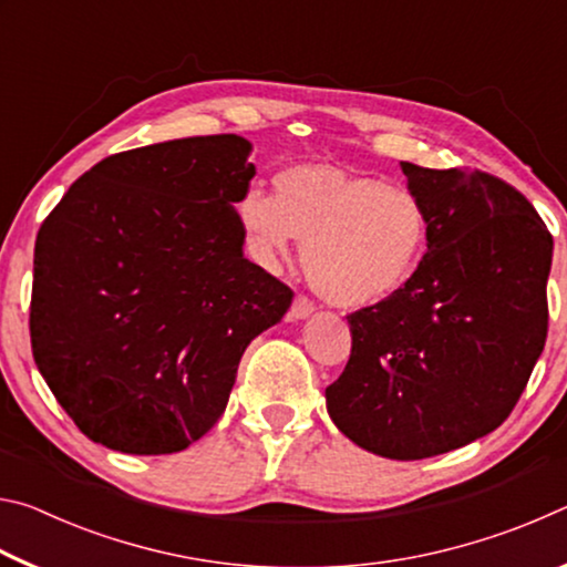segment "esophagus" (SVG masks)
Masks as SVG:
<instances>
[{
	"instance_id": "1",
	"label": "esophagus",
	"mask_w": 567,
	"mask_h": 567,
	"mask_svg": "<svg viewBox=\"0 0 567 567\" xmlns=\"http://www.w3.org/2000/svg\"><path fill=\"white\" fill-rule=\"evenodd\" d=\"M312 312H315V305L307 300L305 295H297L292 300V307H290V318L292 320H305V318H310Z\"/></svg>"
}]
</instances>
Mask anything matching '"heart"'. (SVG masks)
Wrapping results in <instances>:
<instances>
[{
  "mask_svg": "<svg viewBox=\"0 0 567 567\" xmlns=\"http://www.w3.org/2000/svg\"><path fill=\"white\" fill-rule=\"evenodd\" d=\"M252 252L272 265L305 243L302 267L324 300L368 307L388 300L417 270L427 243L420 197L334 165H295L275 177V195L247 189L237 203Z\"/></svg>",
  "mask_w": 567,
  "mask_h": 567,
  "instance_id": "1",
  "label": "heart"
}]
</instances>
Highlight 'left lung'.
I'll use <instances>...</instances> for the list:
<instances>
[{"instance_id":"obj_1","label":"left lung","mask_w":567,"mask_h":567,"mask_svg":"<svg viewBox=\"0 0 567 567\" xmlns=\"http://www.w3.org/2000/svg\"><path fill=\"white\" fill-rule=\"evenodd\" d=\"M400 167L427 252L395 295L348 315L350 360L324 398L354 445L422 460L493 433L520 400L548 338L553 235L501 177Z\"/></svg>"}]
</instances>
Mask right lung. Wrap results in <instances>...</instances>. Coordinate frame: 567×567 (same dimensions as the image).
Returning <instances> with one entry per match:
<instances>
[{
  "instance_id": "1",
  "label": "right lung",
  "mask_w": 567,
  "mask_h": 567,
  "mask_svg": "<svg viewBox=\"0 0 567 567\" xmlns=\"http://www.w3.org/2000/svg\"><path fill=\"white\" fill-rule=\"evenodd\" d=\"M237 134L110 155L40 227L32 354L74 425L130 455L179 453L227 408L247 344L292 290L245 260Z\"/></svg>"
}]
</instances>
